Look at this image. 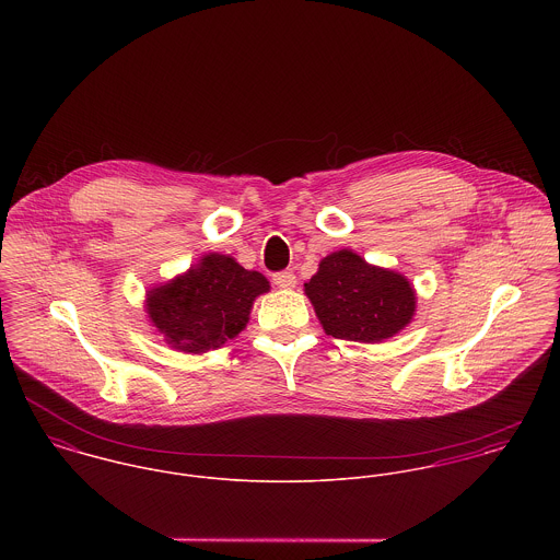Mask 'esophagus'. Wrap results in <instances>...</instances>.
I'll use <instances>...</instances> for the list:
<instances>
[{
    "label": "esophagus",
    "mask_w": 560,
    "mask_h": 560,
    "mask_svg": "<svg viewBox=\"0 0 560 560\" xmlns=\"http://www.w3.org/2000/svg\"><path fill=\"white\" fill-rule=\"evenodd\" d=\"M273 284L280 287V289H295L298 284V278L293 271H280L273 276Z\"/></svg>",
    "instance_id": "1"
}]
</instances>
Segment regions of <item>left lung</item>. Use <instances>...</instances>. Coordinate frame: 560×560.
<instances>
[{
  "label": "left lung",
  "mask_w": 560,
  "mask_h": 560,
  "mask_svg": "<svg viewBox=\"0 0 560 560\" xmlns=\"http://www.w3.org/2000/svg\"><path fill=\"white\" fill-rule=\"evenodd\" d=\"M304 293L325 334L342 340L384 342L416 315V289L402 273L371 265L347 247L320 260Z\"/></svg>",
  "instance_id": "left-lung-1"
}]
</instances>
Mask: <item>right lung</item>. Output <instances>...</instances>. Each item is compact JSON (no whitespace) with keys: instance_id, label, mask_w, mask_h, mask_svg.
<instances>
[{"instance_id":"1","label":"right lung","mask_w":560,"mask_h":560,"mask_svg":"<svg viewBox=\"0 0 560 560\" xmlns=\"http://www.w3.org/2000/svg\"><path fill=\"white\" fill-rule=\"evenodd\" d=\"M269 289L262 273L243 269L229 254L209 252L185 273L151 287L144 311L172 349L207 353L245 329L254 300Z\"/></svg>"}]
</instances>
